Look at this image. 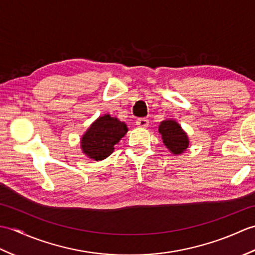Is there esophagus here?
Segmentation results:
<instances>
[{
    "instance_id": "esophagus-1",
    "label": "esophagus",
    "mask_w": 255,
    "mask_h": 255,
    "mask_svg": "<svg viewBox=\"0 0 255 255\" xmlns=\"http://www.w3.org/2000/svg\"><path fill=\"white\" fill-rule=\"evenodd\" d=\"M136 125L138 127H141V128H147L149 126V121L147 118H139L137 119Z\"/></svg>"
}]
</instances>
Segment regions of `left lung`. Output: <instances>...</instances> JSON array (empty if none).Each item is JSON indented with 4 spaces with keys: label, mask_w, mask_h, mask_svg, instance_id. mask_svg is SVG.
Listing matches in <instances>:
<instances>
[{
    "label": "left lung",
    "mask_w": 255,
    "mask_h": 255,
    "mask_svg": "<svg viewBox=\"0 0 255 255\" xmlns=\"http://www.w3.org/2000/svg\"><path fill=\"white\" fill-rule=\"evenodd\" d=\"M159 132L163 140V144L172 154L180 155L187 150L189 145L187 133L174 119H164L161 122Z\"/></svg>",
    "instance_id": "obj_1"
}]
</instances>
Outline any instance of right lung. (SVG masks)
Wrapping results in <instances>:
<instances>
[{"mask_svg": "<svg viewBox=\"0 0 255 255\" xmlns=\"http://www.w3.org/2000/svg\"><path fill=\"white\" fill-rule=\"evenodd\" d=\"M128 127L124 122L110 114L103 116L91 124L81 137V150L91 160L102 161L114 152V147L127 133Z\"/></svg>", "mask_w": 255, "mask_h": 255, "instance_id": "right-lung-1", "label": "right lung"}]
</instances>
